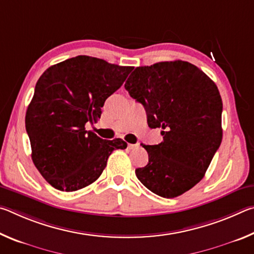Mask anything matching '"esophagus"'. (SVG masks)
Wrapping results in <instances>:
<instances>
[{
  "instance_id": "obj_1",
  "label": "esophagus",
  "mask_w": 254,
  "mask_h": 254,
  "mask_svg": "<svg viewBox=\"0 0 254 254\" xmlns=\"http://www.w3.org/2000/svg\"><path fill=\"white\" fill-rule=\"evenodd\" d=\"M137 147H139V143H134V144H133V143H128V144H127V148H128V149H135V148H137Z\"/></svg>"
}]
</instances>
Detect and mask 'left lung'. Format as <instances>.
<instances>
[{"instance_id":"1","label":"left lung","mask_w":254,"mask_h":254,"mask_svg":"<svg viewBox=\"0 0 254 254\" xmlns=\"http://www.w3.org/2000/svg\"><path fill=\"white\" fill-rule=\"evenodd\" d=\"M144 106L148 126L163 141L142 147L149 162L135 169L149 190L165 198L186 192L203 179L222 142L223 103L217 86L183 60L136 67L124 85Z\"/></svg>"}]
</instances>
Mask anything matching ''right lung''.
<instances>
[{
	"mask_svg": "<svg viewBox=\"0 0 254 254\" xmlns=\"http://www.w3.org/2000/svg\"><path fill=\"white\" fill-rule=\"evenodd\" d=\"M133 67L77 56L49 67L38 79L25 114L31 157L54 188L75 191L100 177L122 139L103 140L86 123H96L106 98L121 87Z\"/></svg>",
	"mask_w": 254,
	"mask_h": 254,
	"instance_id": "right-lung-1",
	"label": "right lung"
}]
</instances>
